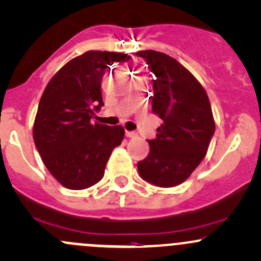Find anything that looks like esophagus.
<instances>
[{
	"label": "esophagus",
	"mask_w": 261,
	"mask_h": 261,
	"mask_svg": "<svg viewBox=\"0 0 261 261\" xmlns=\"http://www.w3.org/2000/svg\"><path fill=\"white\" fill-rule=\"evenodd\" d=\"M125 135L126 137H128V139H135V137H137V134L135 131H126Z\"/></svg>",
	"instance_id": "obj_1"
}]
</instances>
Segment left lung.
<instances>
[{
	"instance_id": "obj_1",
	"label": "left lung",
	"mask_w": 261,
	"mask_h": 261,
	"mask_svg": "<svg viewBox=\"0 0 261 261\" xmlns=\"http://www.w3.org/2000/svg\"><path fill=\"white\" fill-rule=\"evenodd\" d=\"M154 74L152 111L163 124L147 140L150 153L137 163L140 176L159 187L185 182L204 159L214 135L213 114L204 88L167 54L140 50Z\"/></svg>"
}]
</instances>
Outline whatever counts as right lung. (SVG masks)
Returning a JSON list of instances; mask_svg holds the SVG:
<instances>
[{"instance_id": "1", "label": "right lung", "mask_w": 261, "mask_h": 261, "mask_svg": "<svg viewBox=\"0 0 261 261\" xmlns=\"http://www.w3.org/2000/svg\"><path fill=\"white\" fill-rule=\"evenodd\" d=\"M130 57L116 51L89 50L75 57L49 80L33 125V140L42 161L68 190L98 183L111 152L124 140L122 126L95 122L101 109V79L109 65Z\"/></svg>"}]
</instances>
